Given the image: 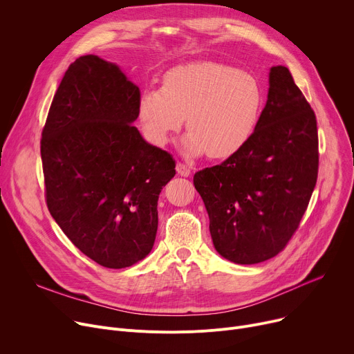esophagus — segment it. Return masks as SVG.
Returning a JSON list of instances; mask_svg holds the SVG:
<instances>
[{
	"label": "esophagus",
	"instance_id": "1",
	"mask_svg": "<svg viewBox=\"0 0 354 354\" xmlns=\"http://www.w3.org/2000/svg\"><path fill=\"white\" fill-rule=\"evenodd\" d=\"M176 172H178L180 176H189V175H191V168L187 167V165L183 163V162H178V163H176Z\"/></svg>",
	"mask_w": 354,
	"mask_h": 354
}]
</instances>
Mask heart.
I'll list each match as a JSON object with an SVG mask.
<instances>
[{
  "instance_id": "heart-1",
  "label": "heart",
  "mask_w": 354,
  "mask_h": 354,
  "mask_svg": "<svg viewBox=\"0 0 354 354\" xmlns=\"http://www.w3.org/2000/svg\"><path fill=\"white\" fill-rule=\"evenodd\" d=\"M263 108L259 80L230 65L199 61L171 68L162 88L139 98V121L153 145L163 147L186 116L183 148L189 155L223 159L239 152L253 136Z\"/></svg>"
}]
</instances>
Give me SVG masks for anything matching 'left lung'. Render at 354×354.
<instances>
[{
  "label": "left lung",
  "mask_w": 354,
  "mask_h": 354,
  "mask_svg": "<svg viewBox=\"0 0 354 354\" xmlns=\"http://www.w3.org/2000/svg\"><path fill=\"white\" fill-rule=\"evenodd\" d=\"M317 172L316 115L290 71L272 66L268 101L249 142L194 176L215 249L239 265L274 257L297 230Z\"/></svg>",
  "instance_id": "obj_1"
}]
</instances>
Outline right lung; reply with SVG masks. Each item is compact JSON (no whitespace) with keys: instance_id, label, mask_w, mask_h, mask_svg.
<instances>
[{"instance_id":"add662e5","label":"right lung","mask_w":354,"mask_h":354,"mask_svg":"<svg viewBox=\"0 0 354 354\" xmlns=\"http://www.w3.org/2000/svg\"><path fill=\"white\" fill-rule=\"evenodd\" d=\"M139 88L97 55L71 64L41 138L45 201L68 239L109 269L152 250L158 198L175 160L132 127Z\"/></svg>"}]
</instances>
